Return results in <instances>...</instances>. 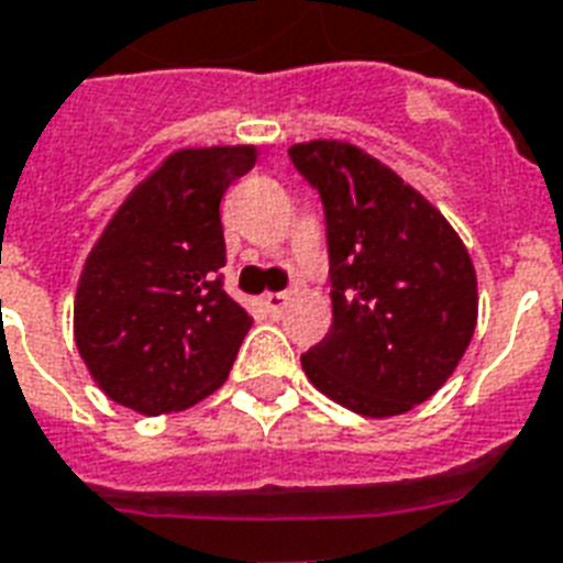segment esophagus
<instances>
[{"label": "esophagus", "instance_id": "obj_1", "mask_svg": "<svg viewBox=\"0 0 563 563\" xmlns=\"http://www.w3.org/2000/svg\"><path fill=\"white\" fill-rule=\"evenodd\" d=\"M264 305H267L269 313H282L287 305V294H264Z\"/></svg>", "mask_w": 563, "mask_h": 563}]
</instances>
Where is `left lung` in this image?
Here are the masks:
<instances>
[{"instance_id":"8db88e82","label":"left lung","mask_w":563,"mask_h":563,"mask_svg":"<svg viewBox=\"0 0 563 563\" xmlns=\"http://www.w3.org/2000/svg\"><path fill=\"white\" fill-rule=\"evenodd\" d=\"M290 158L320 190L331 261V329L302 355L305 376L373 420L411 411L473 341L467 246L420 190L355 143H294Z\"/></svg>"}]
</instances>
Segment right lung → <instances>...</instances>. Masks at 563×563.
Segmentation results:
<instances>
[{"label":"right lung","instance_id":"1","mask_svg":"<svg viewBox=\"0 0 563 563\" xmlns=\"http://www.w3.org/2000/svg\"><path fill=\"white\" fill-rule=\"evenodd\" d=\"M255 146H190L123 199L85 258L73 334L108 399L143 417L185 411L229 378L252 317L222 290L220 199Z\"/></svg>","mask_w":563,"mask_h":563}]
</instances>
